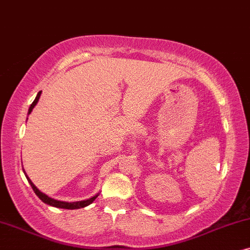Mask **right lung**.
<instances>
[{
	"label": "right lung",
	"mask_w": 250,
	"mask_h": 250,
	"mask_svg": "<svg viewBox=\"0 0 250 250\" xmlns=\"http://www.w3.org/2000/svg\"><path fill=\"white\" fill-rule=\"evenodd\" d=\"M41 92H42V91H39V94H38V96H36V98L34 99V102L32 103L31 107H29V109H28V114H31V112L33 111V108H34V106H35L36 104H38V102H39V99H40V96H41ZM22 170H24V169H22ZM24 172H25V171H24ZM25 176H26V178H27V181H28L29 184H31L33 191L35 192V194L38 195V197H39L40 199H41V200H42L43 202H44V204L49 205V206H52V207L62 208V209H79V208H84V207H86V206H89L90 204H92L95 199L98 197V194H97V195H95V197H92V198H90V199H86V200H83V201H75V202H66V201L55 200V199L48 197V195L44 194V193H42L41 191H40V189H39L38 188H36V186H35L34 184H33L31 179L28 178V176L26 175V172H25Z\"/></svg>",
	"instance_id": "right-lung-1"
}]
</instances>
